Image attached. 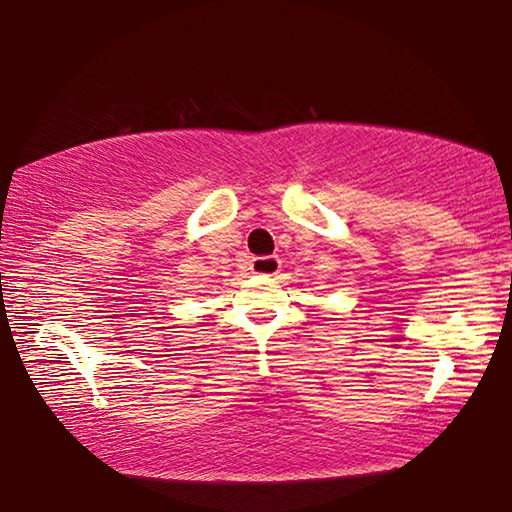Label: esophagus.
Segmentation results:
<instances>
[{"label": "esophagus", "instance_id": "1", "mask_svg": "<svg viewBox=\"0 0 512 512\" xmlns=\"http://www.w3.org/2000/svg\"><path fill=\"white\" fill-rule=\"evenodd\" d=\"M279 268H282V261H279V256H254L249 261V270L254 272V275H277Z\"/></svg>", "mask_w": 512, "mask_h": 512}]
</instances>
